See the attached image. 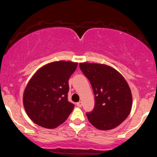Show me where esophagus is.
Instances as JSON below:
<instances>
[{
  "label": "esophagus",
  "instance_id": "34e87169",
  "mask_svg": "<svg viewBox=\"0 0 157 157\" xmlns=\"http://www.w3.org/2000/svg\"><path fill=\"white\" fill-rule=\"evenodd\" d=\"M77 106H78V107H81V106H82V102H77Z\"/></svg>",
  "mask_w": 157,
  "mask_h": 157
}]
</instances>
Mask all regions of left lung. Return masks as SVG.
<instances>
[{"instance_id":"8db88e82","label":"left lung","mask_w":157,"mask_h":157,"mask_svg":"<svg viewBox=\"0 0 157 157\" xmlns=\"http://www.w3.org/2000/svg\"><path fill=\"white\" fill-rule=\"evenodd\" d=\"M80 68L94 94V108L86 113L89 122L100 130H110L120 125L132 107L131 91L125 78L104 64L82 63Z\"/></svg>"}]
</instances>
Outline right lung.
Listing matches in <instances>:
<instances>
[{
  "label": "right lung",
  "instance_id": "obj_1",
  "mask_svg": "<svg viewBox=\"0 0 157 157\" xmlns=\"http://www.w3.org/2000/svg\"><path fill=\"white\" fill-rule=\"evenodd\" d=\"M77 63L57 61L45 65L36 72L23 93V105L35 124L55 128L64 122L75 105L68 100V79Z\"/></svg>",
  "mask_w": 157,
  "mask_h": 157
}]
</instances>
